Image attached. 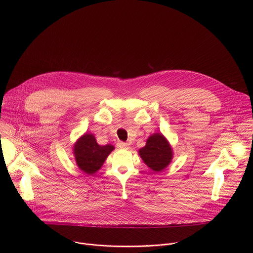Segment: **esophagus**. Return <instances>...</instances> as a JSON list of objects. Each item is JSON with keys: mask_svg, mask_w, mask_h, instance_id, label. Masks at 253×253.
<instances>
[{"mask_svg": "<svg viewBox=\"0 0 253 253\" xmlns=\"http://www.w3.org/2000/svg\"><path fill=\"white\" fill-rule=\"evenodd\" d=\"M117 147L120 149H128L129 148V144L126 142H118L117 143Z\"/></svg>", "mask_w": 253, "mask_h": 253, "instance_id": "34e87169", "label": "esophagus"}]
</instances>
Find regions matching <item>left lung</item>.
Returning a JSON list of instances; mask_svg holds the SVG:
<instances>
[{
    "label": "left lung",
    "instance_id": "obj_1",
    "mask_svg": "<svg viewBox=\"0 0 253 253\" xmlns=\"http://www.w3.org/2000/svg\"><path fill=\"white\" fill-rule=\"evenodd\" d=\"M139 155L150 169L159 172L165 169L173 158L172 147L161 133L151 135L146 145L139 150Z\"/></svg>",
    "mask_w": 253,
    "mask_h": 253
}]
</instances>
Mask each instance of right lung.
I'll return each instance as SVG.
<instances>
[{
  "label": "right lung",
  "instance_id": "obj_1",
  "mask_svg": "<svg viewBox=\"0 0 253 253\" xmlns=\"http://www.w3.org/2000/svg\"><path fill=\"white\" fill-rule=\"evenodd\" d=\"M114 146L111 144L101 146L97 143L93 134L86 133L74 144V155L77 166L86 174L96 173L105 162Z\"/></svg>",
  "mask_w": 253,
  "mask_h": 253
}]
</instances>
